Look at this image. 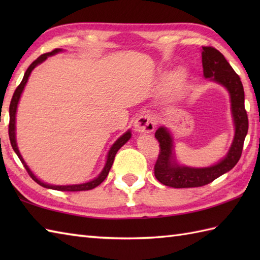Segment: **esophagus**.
<instances>
[{"instance_id":"34e87169","label":"esophagus","mask_w":260,"mask_h":260,"mask_svg":"<svg viewBox=\"0 0 260 260\" xmlns=\"http://www.w3.org/2000/svg\"><path fill=\"white\" fill-rule=\"evenodd\" d=\"M135 131L137 132H145V133H151V132L154 131V127H155V121H154V118L151 115H141L137 117L135 120Z\"/></svg>"}]
</instances>
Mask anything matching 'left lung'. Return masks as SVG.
Masks as SVG:
<instances>
[{
  "mask_svg": "<svg viewBox=\"0 0 260 260\" xmlns=\"http://www.w3.org/2000/svg\"><path fill=\"white\" fill-rule=\"evenodd\" d=\"M203 75L227 88L231 98V110L236 126L235 140L222 161L211 168L191 169L180 167L172 161V137L164 127L155 132L159 143L158 157L154 165V175L167 186L197 187L211 183L238 163L248 132V115L245 109V91L240 77L225 60L223 54L210 46L202 47Z\"/></svg>",
  "mask_w": 260,
  "mask_h": 260,
  "instance_id": "1",
  "label": "left lung"
}]
</instances>
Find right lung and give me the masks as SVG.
Here are the masks:
<instances>
[{
  "label": "right lung",
  "instance_id": "obj_1",
  "mask_svg": "<svg viewBox=\"0 0 260 260\" xmlns=\"http://www.w3.org/2000/svg\"><path fill=\"white\" fill-rule=\"evenodd\" d=\"M59 51H61V50H60V49H54V50H52L51 52H47V53L41 54V56L39 57L37 60H35V61H33V62L29 66V68L26 69L25 74H24V77H23V79H22V81L20 82V85H19L18 87H16V89H15V91H14V93H13V97H12V99H11V104H10L9 137H10L11 145H12L14 152L16 153V155L19 156V158H20V161L22 162V164H23V167L25 168L27 174H29V175L31 176V178H32V180L36 181L38 184H40L41 186L48 187V189L58 190V191H73V192H74V191H87V190H91V189H93V187L98 186L105 179L107 178L109 170H110V168H112V165H113V162H114V158H115L116 153H117V151L119 150V148H120L121 146H123V145L125 144V143L131 139V132H129V131L126 132V133H125L123 136H120L119 139L115 142V144L112 146V148H110V151H109V153H108V156H107L106 165H105L104 170L102 171V173L99 174L98 178L95 179V180L90 181V182H87V183H84V184L61 185V186H59V185H49V184L43 183V182H41L40 180H38V179L36 178V176H35V174H33V173L31 172L30 169L27 168V165L25 164L24 159L22 158L21 154H20V152H19V150H18V146H16V141H15V113H16V107H18V103H19V99H20L21 93H22V91H23V88H24V86H25V84H26L27 79H29V76H30V74H31V71H32L33 69H35L36 66L39 64V63H41L42 61H45V60L47 59V57L52 56V54L57 53V52H59Z\"/></svg>",
  "mask_w": 260,
  "mask_h": 260
}]
</instances>
